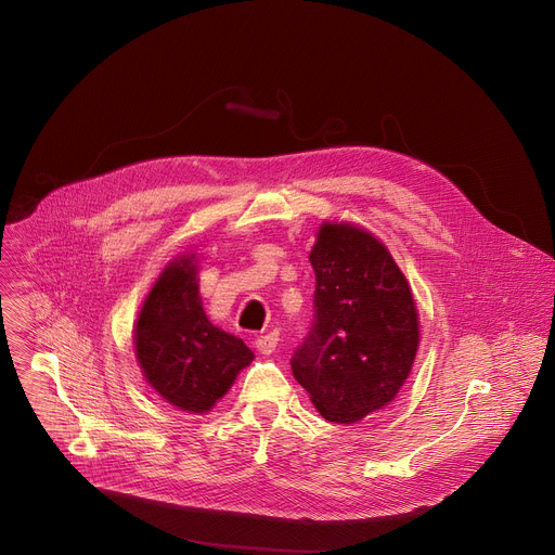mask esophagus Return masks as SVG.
Masks as SVG:
<instances>
[{
	"instance_id": "34e87169",
	"label": "esophagus",
	"mask_w": 555,
	"mask_h": 555,
	"mask_svg": "<svg viewBox=\"0 0 555 555\" xmlns=\"http://www.w3.org/2000/svg\"><path fill=\"white\" fill-rule=\"evenodd\" d=\"M276 345H279V336H276L274 332L263 334V336H259V338L255 340V347H257L263 356H272V353L276 351Z\"/></svg>"
}]
</instances>
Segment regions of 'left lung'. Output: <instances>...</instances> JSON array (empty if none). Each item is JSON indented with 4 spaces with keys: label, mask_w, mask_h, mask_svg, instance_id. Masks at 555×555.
<instances>
[{
    "label": "left lung",
    "mask_w": 555,
    "mask_h": 555,
    "mask_svg": "<svg viewBox=\"0 0 555 555\" xmlns=\"http://www.w3.org/2000/svg\"><path fill=\"white\" fill-rule=\"evenodd\" d=\"M309 261L315 313L292 373L325 420L353 424L406 382L420 347L417 307L386 246L362 228L325 221Z\"/></svg>",
    "instance_id": "left-lung-1"
}]
</instances>
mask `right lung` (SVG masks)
I'll return each instance as SVG.
<instances>
[{
  "label": "right lung",
  "mask_w": 555,
  "mask_h": 555,
  "mask_svg": "<svg viewBox=\"0 0 555 555\" xmlns=\"http://www.w3.org/2000/svg\"><path fill=\"white\" fill-rule=\"evenodd\" d=\"M193 255L171 261L151 287L133 332L135 358L157 395L189 413H206L255 353L204 313Z\"/></svg>",
  "instance_id": "right-lung-1"
}]
</instances>
